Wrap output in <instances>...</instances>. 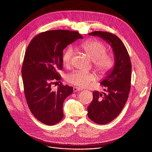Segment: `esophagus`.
<instances>
[{
  "label": "esophagus",
  "mask_w": 152,
  "mask_h": 152,
  "mask_svg": "<svg viewBox=\"0 0 152 152\" xmlns=\"http://www.w3.org/2000/svg\"><path fill=\"white\" fill-rule=\"evenodd\" d=\"M82 89L80 88H78V87H76L75 86L73 88V91L75 92H77V91H82Z\"/></svg>",
  "instance_id": "1"
}]
</instances>
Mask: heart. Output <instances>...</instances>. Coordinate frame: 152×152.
Segmentation results:
<instances>
[{"label": "heart", "instance_id": "obj_1", "mask_svg": "<svg viewBox=\"0 0 152 152\" xmlns=\"http://www.w3.org/2000/svg\"><path fill=\"white\" fill-rule=\"evenodd\" d=\"M80 47L92 59L94 67L99 75L102 77H106L115 64L114 56L106 53L107 46L99 40L91 39L83 42ZM72 56L73 49L69 46L64 50L62 56V62L64 66L68 67L71 64ZM66 79L73 85L86 88L95 82L97 77L94 73L76 70L68 75Z\"/></svg>", "mask_w": 152, "mask_h": 152}]
</instances>
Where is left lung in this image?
Segmentation results:
<instances>
[{"label": "left lung", "instance_id": "8db88e82", "mask_svg": "<svg viewBox=\"0 0 152 152\" xmlns=\"http://www.w3.org/2000/svg\"><path fill=\"white\" fill-rule=\"evenodd\" d=\"M89 34L102 37L110 44L115 57L113 70L101 82L106 92H93V99L88 107L89 118L96 124L104 125L118 117L126 103L131 88L132 66L128 50L117 36L102 31Z\"/></svg>", "mask_w": 152, "mask_h": 152}]
</instances>
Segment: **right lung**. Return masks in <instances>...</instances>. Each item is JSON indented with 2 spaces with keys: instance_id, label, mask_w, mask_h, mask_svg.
Listing matches in <instances>:
<instances>
[{
  "instance_id": "right-lung-1",
  "label": "right lung",
  "mask_w": 152,
  "mask_h": 152,
  "mask_svg": "<svg viewBox=\"0 0 152 152\" xmlns=\"http://www.w3.org/2000/svg\"><path fill=\"white\" fill-rule=\"evenodd\" d=\"M83 37L76 31L54 30L34 36L28 45L22 66L24 92L27 105L34 116L47 125H54L63 118L64 99L73 91L72 86L61 83L58 70H62L63 50Z\"/></svg>"
}]
</instances>
